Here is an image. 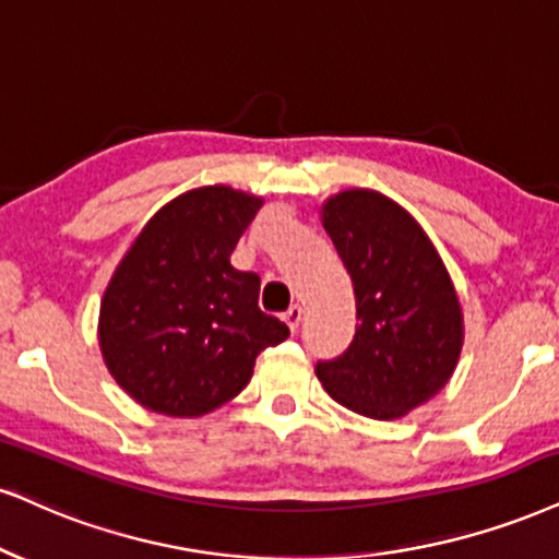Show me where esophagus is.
<instances>
[{
    "mask_svg": "<svg viewBox=\"0 0 559 559\" xmlns=\"http://www.w3.org/2000/svg\"><path fill=\"white\" fill-rule=\"evenodd\" d=\"M282 319H285L287 326H290L293 332H295V329H298L300 321H302V308L300 306H290V308H287V313L282 316Z\"/></svg>",
    "mask_w": 559,
    "mask_h": 559,
    "instance_id": "obj_1",
    "label": "esophagus"
}]
</instances>
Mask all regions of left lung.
<instances>
[{"label": "left lung", "mask_w": 559, "mask_h": 559, "mask_svg": "<svg viewBox=\"0 0 559 559\" xmlns=\"http://www.w3.org/2000/svg\"><path fill=\"white\" fill-rule=\"evenodd\" d=\"M321 225L353 277L357 329L347 353L316 365V376L357 415H409L445 389L464 347L451 274L423 225L381 191L329 197Z\"/></svg>", "instance_id": "8db88e82"}]
</instances>
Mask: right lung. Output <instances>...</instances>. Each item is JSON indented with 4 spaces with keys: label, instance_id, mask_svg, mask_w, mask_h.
<instances>
[{
    "label": "right lung",
    "instance_id": "obj_1",
    "mask_svg": "<svg viewBox=\"0 0 559 559\" xmlns=\"http://www.w3.org/2000/svg\"><path fill=\"white\" fill-rule=\"evenodd\" d=\"M264 199L199 186L163 204L123 253L100 300L98 344L144 409L202 417L251 381L261 349L290 329L259 308V274L230 264Z\"/></svg>",
    "mask_w": 559,
    "mask_h": 559
}]
</instances>
